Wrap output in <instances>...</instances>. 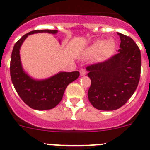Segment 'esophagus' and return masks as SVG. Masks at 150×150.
I'll return each instance as SVG.
<instances>
[{
  "label": "esophagus",
  "instance_id": "esophagus-1",
  "mask_svg": "<svg viewBox=\"0 0 150 150\" xmlns=\"http://www.w3.org/2000/svg\"><path fill=\"white\" fill-rule=\"evenodd\" d=\"M80 72V75H81V76H85L86 74V70L85 69H81Z\"/></svg>",
  "mask_w": 150,
  "mask_h": 150
}]
</instances>
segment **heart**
Returning a JSON list of instances; mask_svg holds the SVG:
<instances>
[{
	"label": "heart",
	"mask_w": 150,
	"mask_h": 150,
	"mask_svg": "<svg viewBox=\"0 0 150 150\" xmlns=\"http://www.w3.org/2000/svg\"><path fill=\"white\" fill-rule=\"evenodd\" d=\"M115 43L112 39H97L93 42L86 51V55L94 57L95 61L102 63L108 60L115 52Z\"/></svg>",
	"instance_id": "obj_1"
}]
</instances>
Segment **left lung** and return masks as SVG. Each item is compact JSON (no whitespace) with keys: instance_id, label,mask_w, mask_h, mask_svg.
Segmentation results:
<instances>
[{"instance_id":"8db88e82","label":"left lung","mask_w":150,"mask_h":150,"mask_svg":"<svg viewBox=\"0 0 150 150\" xmlns=\"http://www.w3.org/2000/svg\"><path fill=\"white\" fill-rule=\"evenodd\" d=\"M121 39L118 53L105 62L86 67L91 86L88 98L98 110L121 108L136 90L140 77V51L132 38L117 33Z\"/></svg>"}]
</instances>
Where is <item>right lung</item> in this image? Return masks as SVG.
Masks as SVG:
<instances>
[{
	"instance_id": "right-lung-1",
	"label": "right lung",
	"mask_w": 150,
	"mask_h": 150,
	"mask_svg": "<svg viewBox=\"0 0 150 150\" xmlns=\"http://www.w3.org/2000/svg\"><path fill=\"white\" fill-rule=\"evenodd\" d=\"M38 33L57 34V30H34L22 36L14 45L11 54V76L15 89L25 104L33 109L48 110L58 105L67 86L79 77L80 73L59 72L43 80H36L29 76L22 66L20 50L28 35Z\"/></svg>"
}]
</instances>
